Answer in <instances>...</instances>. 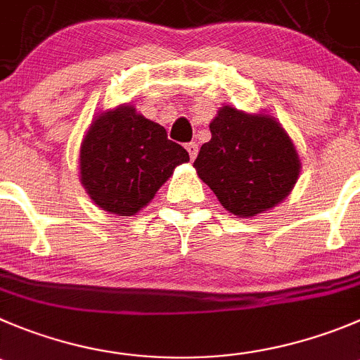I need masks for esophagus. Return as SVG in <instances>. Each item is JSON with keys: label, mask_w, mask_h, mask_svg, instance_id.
<instances>
[{"label": "esophagus", "mask_w": 360, "mask_h": 360, "mask_svg": "<svg viewBox=\"0 0 360 360\" xmlns=\"http://www.w3.org/2000/svg\"><path fill=\"white\" fill-rule=\"evenodd\" d=\"M186 150H188V154H190L191 160H195L197 154H199V146H197L195 142H190V143H186Z\"/></svg>", "instance_id": "esophagus-1"}]
</instances>
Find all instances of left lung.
Returning <instances> with one entry per match:
<instances>
[{
	"mask_svg": "<svg viewBox=\"0 0 360 360\" xmlns=\"http://www.w3.org/2000/svg\"><path fill=\"white\" fill-rule=\"evenodd\" d=\"M210 129L193 167L229 213L256 217L290 195L300 160L274 117L221 106Z\"/></svg>",
	"mask_w": 360,
	"mask_h": 360,
	"instance_id": "1",
	"label": "left lung"
}]
</instances>
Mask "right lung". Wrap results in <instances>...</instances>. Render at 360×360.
I'll return each instance as SVG.
<instances>
[{
  "label": "right lung",
  "instance_id": "right-lung-1",
  "mask_svg": "<svg viewBox=\"0 0 360 360\" xmlns=\"http://www.w3.org/2000/svg\"><path fill=\"white\" fill-rule=\"evenodd\" d=\"M186 161V149L167 139L163 126L122 104L90 124L79 149V177L101 210L131 217Z\"/></svg>",
  "mask_w": 360,
  "mask_h": 360
}]
</instances>
